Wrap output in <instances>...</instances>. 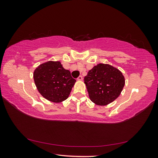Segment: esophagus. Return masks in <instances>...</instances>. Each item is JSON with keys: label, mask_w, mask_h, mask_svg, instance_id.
Returning <instances> with one entry per match:
<instances>
[{"label": "esophagus", "mask_w": 158, "mask_h": 158, "mask_svg": "<svg viewBox=\"0 0 158 158\" xmlns=\"http://www.w3.org/2000/svg\"><path fill=\"white\" fill-rule=\"evenodd\" d=\"M77 80H78V81H82V80H83V77L81 75H80L79 77H78V78H77Z\"/></svg>", "instance_id": "esophagus-1"}]
</instances>
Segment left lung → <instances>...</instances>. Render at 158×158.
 I'll list each match as a JSON object with an SVG mask.
<instances>
[{
	"label": "left lung",
	"mask_w": 158,
	"mask_h": 158,
	"mask_svg": "<svg viewBox=\"0 0 158 158\" xmlns=\"http://www.w3.org/2000/svg\"><path fill=\"white\" fill-rule=\"evenodd\" d=\"M89 98L93 102L105 106L121 94L125 78L121 71L107 64L100 63L89 70L84 77Z\"/></svg>",
	"instance_id": "left-lung-1"
}]
</instances>
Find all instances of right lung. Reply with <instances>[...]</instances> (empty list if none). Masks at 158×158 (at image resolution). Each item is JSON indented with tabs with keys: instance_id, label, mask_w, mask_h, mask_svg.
I'll return each instance as SVG.
<instances>
[{
	"instance_id": "right-lung-1",
	"label": "right lung",
	"mask_w": 158,
	"mask_h": 158,
	"mask_svg": "<svg viewBox=\"0 0 158 158\" xmlns=\"http://www.w3.org/2000/svg\"><path fill=\"white\" fill-rule=\"evenodd\" d=\"M33 78L40 93L53 102L65 100L76 81L59 61L42 64L35 70Z\"/></svg>"
}]
</instances>
